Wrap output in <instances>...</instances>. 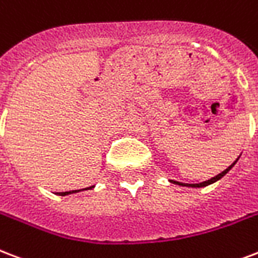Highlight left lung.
Instances as JSON below:
<instances>
[{
  "mask_svg": "<svg viewBox=\"0 0 258 258\" xmlns=\"http://www.w3.org/2000/svg\"><path fill=\"white\" fill-rule=\"evenodd\" d=\"M235 162H237V161H235ZM235 162H234V164H231V165H230L229 168L226 169V170H223V172H222V173H219V174H218V176L212 177V178H210V180H207V181H203V182H200V184H182V182H178V181H173V180H172V182H174V184H178V185H182V186H192V188H202V186H207V185H210V184H212V182H215V181H218V180H221L222 177L225 176L226 173L229 172L230 169L233 168L234 165H235Z\"/></svg>",
  "mask_w": 258,
  "mask_h": 258,
  "instance_id": "left-lung-1",
  "label": "left lung"
}]
</instances>
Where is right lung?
I'll use <instances>...</instances> for the list:
<instances>
[{
  "mask_svg": "<svg viewBox=\"0 0 258 258\" xmlns=\"http://www.w3.org/2000/svg\"><path fill=\"white\" fill-rule=\"evenodd\" d=\"M89 188H92V186H89ZM89 188H85V189H89ZM76 192H78V190H69V192H58V195H60V196H64V195L76 194Z\"/></svg>",
  "mask_w": 258,
  "mask_h": 258,
  "instance_id": "right-lung-1",
  "label": "right lung"
}]
</instances>
